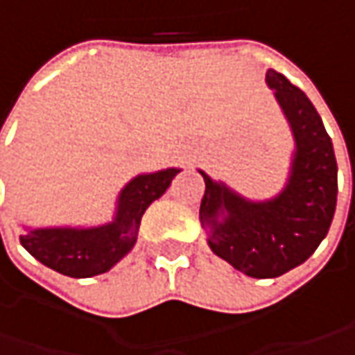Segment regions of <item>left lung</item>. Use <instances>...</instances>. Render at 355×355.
<instances>
[{
	"label": "left lung",
	"instance_id": "8db88e82",
	"mask_svg": "<svg viewBox=\"0 0 355 355\" xmlns=\"http://www.w3.org/2000/svg\"><path fill=\"white\" fill-rule=\"evenodd\" d=\"M266 85L275 90L294 136L291 175L279 196L251 201L205 171L199 207L211 251L252 279H275L302 265L318 249L334 219L338 166L334 146L308 96L284 75L268 69Z\"/></svg>",
	"mask_w": 355,
	"mask_h": 355
}]
</instances>
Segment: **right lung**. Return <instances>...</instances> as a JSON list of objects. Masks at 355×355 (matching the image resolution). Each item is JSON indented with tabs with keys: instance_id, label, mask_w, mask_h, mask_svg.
<instances>
[{
	"instance_id": "add662e5",
	"label": "right lung",
	"mask_w": 355,
	"mask_h": 355,
	"mask_svg": "<svg viewBox=\"0 0 355 355\" xmlns=\"http://www.w3.org/2000/svg\"><path fill=\"white\" fill-rule=\"evenodd\" d=\"M180 171L168 168L130 180L118 196L114 219L106 225L27 229L19 237L21 245L39 263L67 277L103 275L132 251L144 211L166 193Z\"/></svg>"
}]
</instances>
